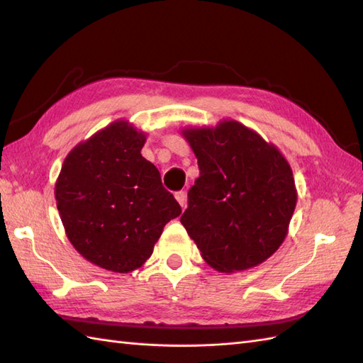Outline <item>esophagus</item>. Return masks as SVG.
Segmentation results:
<instances>
[{
	"instance_id": "1",
	"label": "esophagus",
	"mask_w": 363,
	"mask_h": 363,
	"mask_svg": "<svg viewBox=\"0 0 363 363\" xmlns=\"http://www.w3.org/2000/svg\"><path fill=\"white\" fill-rule=\"evenodd\" d=\"M174 196L177 199V203L181 204L182 209H186V206H187V194H186V191H177Z\"/></svg>"
}]
</instances>
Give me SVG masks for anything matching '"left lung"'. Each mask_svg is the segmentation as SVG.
Wrapping results in <instances>:
<instances>
[{
	"mask_svg": "<svg viewBox=\"0 0 363 363\" xmlns=\"http://www.w3.org/2000/svg\"><path fill=\"white\" fill-rule=\"evenodd\" d=\"M182 135L199 168L181 217L187 234L217 272L262 264L285 240L296 206L289 162L274 145L235 120L184 129Z\"/></svg>",
	"mask_w": 363,
	"mask_h": 363,
	"instance_id": "left-lung-1",
	"label": "left lung"
}]
</instances>
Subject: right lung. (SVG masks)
Returning <instances> with one entry per match:
<instances>
[{
  "mask_svg": "<svg viewBox=\"0 0 363 363\" xmlns=\"http://www.w3.org/2000/svg\"><path fill=\"white\" fill-rule=\"evenodd\" d=\"M145 142L128 121L111 123L68 152L54 189L74 250L113 273L142 267L164 226L182 212L142 156Z\"/></svg>",
  "mask_w": 363,
  "mask_h": 363,
  "instance_id": "obj_1",
  "label": "right lung"
}]
</instances>
